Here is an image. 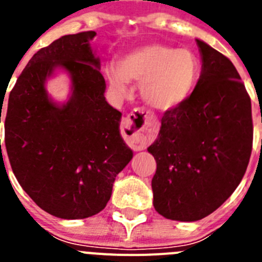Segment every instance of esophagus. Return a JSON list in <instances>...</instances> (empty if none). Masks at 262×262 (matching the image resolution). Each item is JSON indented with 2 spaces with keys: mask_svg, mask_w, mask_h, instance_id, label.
Listing matches in <instances>:
<instances>
[{
  "mask_svg": "<svg viewBox=\"0 0 262 262\" xmlns=\"http://www.w3.org/2000/svg\"><path fill=\"white\" fill-rule=\"evenodd\" d=\"M152 115L144 111H135L122 119L120 128L127 142L135 149H143L154 140Z\"/></svg>",
  "mask_w": 262,
  "mask_h": 262,
  "instance_id": "obj_1",
  "label": "esophagus"
}]
</instances>
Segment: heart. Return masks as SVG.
<instances>
[{"label":"heart","instance_id":"b5f03b06","mask_svg":"<svg viewBox=\"0 0 262 262\" xmlns=\"http://www.w3.org/2000/svg\"><path fill=\"white\" fill-rule=\"evenodd\" d=\"M108 85L124 96L128 81L142 82V97L152 107L168 111L189 98L198 78V61L190 51L148 45L124 55L106 72Z\"/></svg>","mask_w":262,"mask_h":262}]
</instances>
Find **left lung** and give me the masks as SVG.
Wrapping results in <instances>:
<instances>
[{"mask_svg": "<svg viewBox=\"0 0 262 262\" xmlns=\"http://www.w3.org/2000/svg\"><path fill=\"white\" fill-rule=\"evenodd\" d=\"M202 71L193 93L165 111L148 152L155 210L166 219L195 222L221 207L239 186L253 143L252 106L228 57L196 39Z\"/></svg>", "mask_w": 262, "mask_h": 262, "instance_id": "8db88e82", "label": "left lung"}]
</instances>
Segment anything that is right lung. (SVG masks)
Listing matches in <instances>:
<instances>
[{
	"label": "right lung",
	"mask_w": 262,
	"mask_h": 262,
	"mask_svg": "<svg viewBox=\"0 0 262 262\" xmlns=\"http://www.w3.org/2000/svg\"><path fill=\"white\" fill-rule=\"evenodd\" d=\"M94 36V31L66 35L39 50L10 92L5 115L13 173L41 210L61 219L102 211L115 177L133 159L120 136L122 113L103 94L105 78L90 47ZM59 66L72 82L62 105L53 102L44 86Z\"/></svg>",
	"instance_id": "obj_1"
}]
</instances>
